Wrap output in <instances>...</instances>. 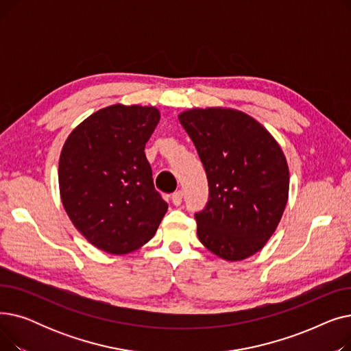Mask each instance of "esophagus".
<instances>
[{"instance_id": "esophagus-1", "label": "esophagus", "mask_w": 351, "mask_h": 351, "mask_svg": "<svg viewBox=\"0 0 351 351\" xmlns=\"http://www.w3.org/2000/svg\"><path fill=\"white\" fill-rule=\"evenodd\" d=\"M182 199H183V193H182L180 191L172 193V204H173L175 206H179V205L182 204Z\"/></svg>"}]
</instances>
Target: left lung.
Returning a JSON list of instances; mask_svg holds the SVG:
<instances>
[{"label":"left lung","mask_w":351,"mask_h":351,"mask_svg":"<svg viewBox=\"0 0 351 351\" xmlns=\"http://www.w3.org/2000/svg\"><path fill=\"white\" fill-rule=\"evenodd\" d=\"M204 165L209 197L195 213L202 245L236 262L259 252L278 228L289 196L279 143L234 109H191L179 115Z\"/></svg>","instance_id":"obj_1"}]
</instances>
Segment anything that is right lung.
<instances>
[{"mask_svg": "<svg viewBox=\"0 0 351 351\" xmlns=\"http://www.w3.org/2000/svg\"><path fill=\"white\" fill-rule=\"evenodd\" d=\"M159 119L154 106H108L73 129L62 147V205L88 242L106 253L149 242L168 210L145 155Z\"/></svg>", "mask_w": 351, "mask_h": 351, "instance_id": "right-lung-1", "label": "right lung"}]
</instances>
